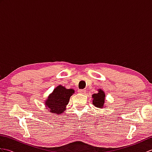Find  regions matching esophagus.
<instances>
[{
	"label": "esophagus",
	"instance_id": "esophagus-1",
	"mask_svg": "<svg viewBox=\"0 0 152 152\" xmlns=\"http://www.w3.org/2000/svg\"><path fill=\"white\" fill-rule=\"evenodd\" d=\"M78 93H82V94H85L86 90H84V89H79L78 90Z\"/></svg>",
	"mask_w": 152,
	"mask_h": 152
}]
</instances>
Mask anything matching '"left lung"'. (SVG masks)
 I'll return each mask as SVG.
<instances>
[{
	"instance_id": "1",
	"label": "left lung",
	"mask_w": 152,
	"mask_h": 152,
	"mask_svg": "<svg viewBox=\"0 0 152 152\" xmlns=\"http://www.w3.org/2000/svg\"><path fill=\"white\" fill-rule=\"evenodd\" d=\"M93 104L97 108H102L103 104L104 103L105 94L102 90H99L98 93H95L93 95Z\"/></svg>"
}]
</instances>
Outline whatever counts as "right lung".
Listing matches in <instances>:
<instances>
[{"label": "right lung", "instance_id": "obj_1", "mask_svg": "<svg viewBox=\"0 0 152 152\" xmlns=\"http://www.w3.org/2000/svg\"><path fill=\"white\" fill-rule=\"evenodd\" d=\"M74 92L73 89H68L61 86L57 87L46 102L48 109H50L51 112L56 114L63 113Z\"/></svg>", "mask_w": 152, "mask_h": 152}]
</instances>
